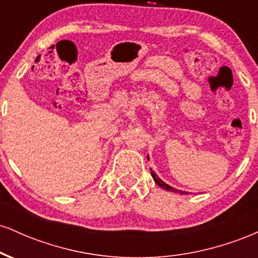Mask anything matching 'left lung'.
<instances>
[{
    "label": "left lung",
    "mask_w": 258,
    "mask_h": 258,
    "mask_svg": "<svg viewBox=\"0 0 258 258\" xmlns=\"http://www.w3.org/2000/svg\"><path fill=\"white\" fill-rule=\"evenodd\" d=\"M150 173H152V177H153V178H154V180H155V183H156V184H158L159 186H161V188L166 189V190L173 191V193H179V194H183V193H184V191H182V190H178V189H174V188H172V186H171V185L166 184V183H165L164 180L159 178V177H158V174H156L155 172H154V171H152V172H150Z\"/></svg>",
    "instance_id": "left-lung-1"
}]
</instances>
